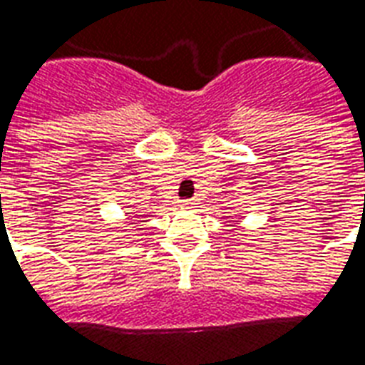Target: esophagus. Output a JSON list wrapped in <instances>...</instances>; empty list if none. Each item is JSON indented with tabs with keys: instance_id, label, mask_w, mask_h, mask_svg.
Segmentation results:
<instances>
[{
	"instance_id": "1",
	"label": "esophagus",
	"mask_w": 365,
	"mask_h": 365,
	"mask_svg": "<svg viewBox=\"0 0 365 365\" xmlns=\"http://www.w3.org/2000/svg\"><path fill=\"white\" fill-rule=\"evenodd\" d=\"M195 205H197V202H195V199H185V201H182V207L191 208V207H195Z\"/></svg>"
}]
</instances>
